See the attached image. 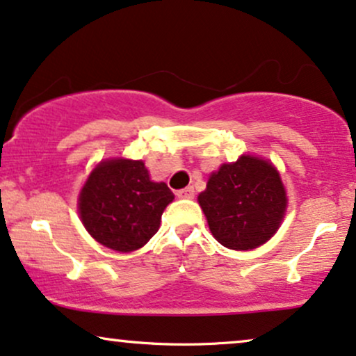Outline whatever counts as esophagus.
<instances>
[{"instance_id":"34e87169","label":"esophagus","mask_w":356,"mask_h":356,"mask_svg":"<svg viewBox=\"0 0 356 356\" xmlns=\"http://www.w3.org/2000/svg\"><path fill=\"white\" fill-rule=\"evenodd\" d=\"M193 193V187H186V188H181V191H177V197H181V199H192Z\"/></svg>"}]
</instances>
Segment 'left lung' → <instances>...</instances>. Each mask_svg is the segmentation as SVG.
I'll list each match as a JSON object with an SVG mask.
<instances>
[{
    "label": "left lung",
    "mask_w": 356,
    "mask_h": 356,
    "mask_svg": "<svg viewBox=\"0 0 356 356\" xmlns=\"http://www.w3.org/2000/svg\"><path fill=\"white\" fill-rule=\"evenodd\" d=\"M199 204L218 243L230 250H253L276 233L287 199L271 163L241 156L210 175Z\"/></svg>",
    "instance_id": "obj_1"
}]
</instances>
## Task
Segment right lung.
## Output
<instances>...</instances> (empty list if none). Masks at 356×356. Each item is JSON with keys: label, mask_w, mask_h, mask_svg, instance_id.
Listing matches in <instances>:
<instances>
[{"label": "right lung", "mask_w": 356, "mask_h": 356, "mask_svg": "<svg viewBox=\"0 0 356 356\" xmlns=\"http://www.w3.org/2000/svg\"><path fill=\"white\" fill-rule=\"evenodd\" d=\"M174 199L164 182H152L141 161L100 163L80 192V218L106 248L129 253L159 230L161 215Z\"/></svg>", "instance_id": "right-lung-1"}]
</instances>
